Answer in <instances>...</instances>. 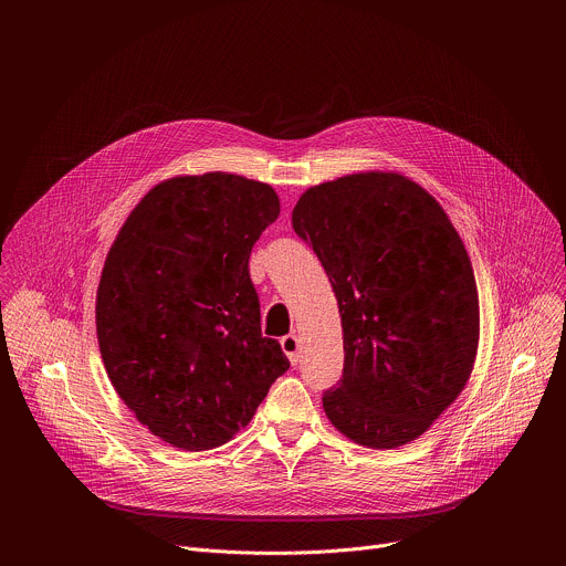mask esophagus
<instances>
[{
    "label": "esophagus",
    "instance_id": "1",
    "mask_svg": "<svg viewBox=\"0 0 566 566\" xmlns=\"http://www.w3.org/2000/svg\"><path fill=\"white\" fill-rule=\"evenodd\" d=\"M280 345H282V352L289 356L291 365H297L300 363V340H297V336L289 334L280 340Z\"/></svg>",
    "mask_w": 566,
    "mask_h": 566
}]
</instances>
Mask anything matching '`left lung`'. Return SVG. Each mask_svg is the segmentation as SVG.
Instances as JSON below:
<instances>
[{
	"instance_id": "obj_1",
	"label": "left lung",
	"mask_w": 566,
	"mask_h": 566,
	"mask_svg": "<svg viewBox=\"0 0 566 566\" xmlns=\"http://www.w3.org/2000/svg\"><path fill=\"white\" fill-rule=\"evenodd\" d=\"M293 228L338 297L345 369L322 408L374 450L419 439L465 387L479 347V295L463 241L439 201L398 172L308 188Z\"/></svg>"
}]
</instances>
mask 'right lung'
Masks as SVG:
<instances>
[{
	"mask_svg": "<svg viewBox=\"0 0 566 566\" xmlns=\"http://www.w3.org/2000/svg\"><path fill=\"white\" fill-rule=\"evenodd\" d=\"M277 192L230 172L156 184L129 212L96 293L107 376L160 441L201 452L247 428L289 358L262 336L249 258Z\"/></svg>",
	"mask_w": 566,
	"mask_h": 566,
	"instance_id": "add662e5",
	"label": "right lung"
}]
</instances>
